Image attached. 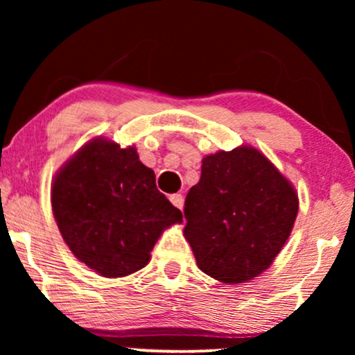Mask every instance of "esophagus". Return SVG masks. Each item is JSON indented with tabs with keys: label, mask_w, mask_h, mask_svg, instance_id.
I'll list each match as a JSON object with an SVG mask.
<instances>
[{
	"label": "esophagus",
	"mask_w": 355,
	"mask_h": 355,
	"mask_svg": "<svg viewBox=\"0 0 355 355\" xmlns=\"http://www.w3.org/2000/svg\"><path fill=\"white\" fill-rule=\"evenodd\" d=\"M169 200H171V203L176 208H182L184 207V197L181 196V193H173V196L169 197Z\"/></svg>",
	"instance_id": "esophagus-1"
}]
</instances>
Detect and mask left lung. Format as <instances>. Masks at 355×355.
<instances>
[{
	"mask_svg": "<svg viewBox=\"0 0 355 355\" xmlns=\"http://www.w3.org/2000/svg\"><path fill=\"white\" fill-rule=\"evenodd\" d=\"M299 198L293 184L254 147L203 158L186 197L184 236L203 273L245 283L268 268L293 231Z\"/></svg>",
	"mask_w": 355,
	"mask_h": 355,
	"instance_id": "left-lung-1",
	"label": "left lung"
}]
</instances>
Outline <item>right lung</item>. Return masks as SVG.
Listing matches in <instances>:
<instances>
[{"label": "right lung", "mask_w": 355, "mask_h": 355, "mask_svg": "<svg viewBox=\"0 0 355 355\" xmlns=\"http://www.w3.org/2000/svg\"><path fill=\"white\" fill-rule=\"evenodd\" d=\"M51 207L76 259L105 278L144 268L163 230L182 221L135 147L103 137L85 144L58 171Z\"/></svg>", "instance_id": "add662e5"}]
</instances>
